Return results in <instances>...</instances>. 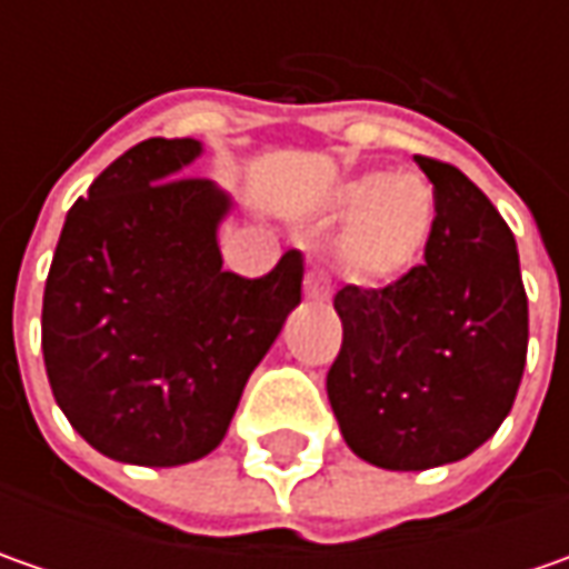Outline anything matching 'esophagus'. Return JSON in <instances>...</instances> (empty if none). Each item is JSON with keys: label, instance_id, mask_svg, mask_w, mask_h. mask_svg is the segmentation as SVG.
I'll use <instances>...</instances> for the list:
<instances>
[{"label": "esophagus", "instance_id": "1", "mask_svg": "<svg viewBox=\"0 0 569 569\" xmlns=\"http://www.w3.org/2000/svg\"><path fill=\"white\" fill-rule=\"evenodd\" d=\"M307 297H313V300L326 297V284H322L319 269H310V272H307Z\"/></svg>", "mask_w": 569, "mask_h": 569}]
</instances>
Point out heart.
<instances>
[{"label": "heart", "instance_id": "heart-1", "mask_svg": "<svg viewBox=\"0 0 569 569\" xmlns=\"http://www.w3.org/2000/svg\"><path fill=\"white\" fill-rule=\"evenodd\" d=\"M332 211L348 218L336 240L341 272L361 284H386L427 250L437 199L415 173H363L339 189Z\"/></svg>", "mask_w": 569, "mask_h": 569}]
</instances>
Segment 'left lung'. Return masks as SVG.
Returning a JSON list of instances; mask_svg holds the SVG:
<instances>
[{"instance_id": "1", "label": "left lung", "mask_w": 569, "mask_h": 569, "mask_svg": "<svg viewBox=\"0 0 569 569\" xmlns=\"http://www.w3.org/2000/svg\"><path fill=\"white\" fill-rule=\"evenodd\" d=\"M415 161L437 199L425 262L386 288H341L326 377L345 443L389 471L459 462L491 440L529 348L513 230L462 170Z\"/></svg>"}]
</instances>
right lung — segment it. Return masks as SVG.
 I'll return each instance as SVG.
<instances>
[{"instance_id":"add662e5","label":"right lung","mask_w":569,"mask_h":569,"mask_svg":"<svg viewBox=\"0 0 569 569\" xmlns=\"http://www.w3.org/2000/svg\"><path fill=\"white\" fill-rule=\"evenodd\" d=\"M202 142L148 139L69 208L43 291L56 405L129 466H187L228 433L243 386L300 303L303 256L262 278L221 269L230 196L183 177Z\"/></svg>"}]
</instances>
